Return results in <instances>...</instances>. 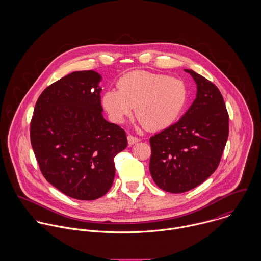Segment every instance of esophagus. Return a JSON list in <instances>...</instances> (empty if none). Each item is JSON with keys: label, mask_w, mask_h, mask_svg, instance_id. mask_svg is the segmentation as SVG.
Instances as JSON below:
<instances>
[{"label": "esophagus", "mask_w": 261, "mask_h": 261, "mask_svg": "<svg viewBox=\"0 0 261 261\" xmlns=\"http://www.w3.org/2000/svg\"><path fill=\"white\" fill-rule=\"evenodd\" d=\"M127 142H128L129 146H133V145L138 144L139 142H141V140L139 138H137V137H134L133 135H128L127 136Z\"/></svg>", "instance_id": "1"}]
</instances>
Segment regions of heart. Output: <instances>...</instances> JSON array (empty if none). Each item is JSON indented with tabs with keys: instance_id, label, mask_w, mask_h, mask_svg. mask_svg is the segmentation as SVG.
<instances>
[{
	"instance_id": "b5f03b06",
	"label": "heart",
	"mask_w": 261,
	"mask_h": 261,
	"mask_svg": "<svg viewBox=\"0 0 261 261\" xmlns=\"http://www.w3.org/2000/svg\"><path fill=\"white\" fill-rule=\"evenodd\" d=\"M117 89L103 93L102 106L115 123H122L136 108V115L149 130L171 126L186 106V84L168 75L137 70L123 75Z\"/></svg>"
}]
</instances>
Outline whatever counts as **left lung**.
Masks as SVG:
<instances>
[{
    "mask_svg": "<svg viewBox=\"0 0 261 261\" xmlns=\"http://www.w3.org/2000/svg\"><path fill=\"white\" fill-rule=\"evenodd\" d=\"M197 95L182 118L149 139V172L156 186L183 193L206 181L219 166L229 115L218 87L193 70Z\"/></svg>",
    "mask_w": 261,
    "mask_h": 261,
    "instance_id": "obj_1",
    "label": "left lung"
}]
</instances>
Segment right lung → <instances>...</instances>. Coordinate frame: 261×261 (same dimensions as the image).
<instances>
[{"label": "right lung", "instance_id": "obj_1", "mask_svg": "<svg viewBox=\"0 0 261 261\" xmlns=\"http://www.w3.org/2000/svg\"><path fill=\"white\" fill-rule=\"evenodd\" d=\"M101 76L75 71L46 87L30 123L40 171L51 185L78 200H95L111 189L114 156L126 148L125 132L102 116Z\"/></svg>", "mask_w": 261, "mask_h": 261}]
</instances>
